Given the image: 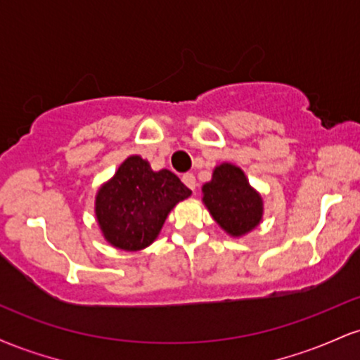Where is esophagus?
I'll list each match as a JSON object with an SVG mask.
<instances>
[{"instance_id":"1","label":"esophagus","mask_w":360,"mask_h":360,"mask_svg":"<svg viewBox=\"0 0 360 360\" xmlns=\"http://www.w3.org/2000/svg\"><path fill=\"white\" fill-rule=\"evenodd\" d=\"M183 183L188 186L191 191H194L196 189V177H194V174H191V172H186V174L183 176Z\"/></svg>"}]
</instances>
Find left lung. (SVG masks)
<instances>
[{
	"label": "left lung",
	"instance_id": "1",
	"mask_svg": "<svg viewBox=\"0 0 360 360\" xmlns=\"http://www.w3.org/2000/svg\"><path fill=\"white\" fill-rule=\"evenodd\" d=\"M203 205L213 220L230 237L240 238L262 221L264 201L252 188L245 172L230 162L213 169L212 181L203 184Z\"/></svg>",
	"mask_w": 360,
	"mask_h": 360
}]
</instances>
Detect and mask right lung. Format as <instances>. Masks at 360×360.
<instances>
[{"label":"right lung","instance_id":"obj_1","mask_svg":"<svg viewBox=\"0 0 360 360\" xmlns=\"http://www.w3.org/2000/svg\"><path fill=\"white\" fill-rule=\"evenodd\" d=\"M189 196L174 172L154 171L148 160L130 155L98 189L94 214L111 247L137 252L154 243L171 210Z\"/></svg>","mask_w":360,"mask_h":360}]
</instances>
